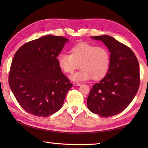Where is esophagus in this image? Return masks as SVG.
Wrapping results in <instances>:
<instances>
[{"label": "esophagus", "mask_w": 148, "mask_h": 148, "mask_svg": "<svg viewBox=\"0 0 148 148\" xmlns=\"http://www.w3.org/2000/svg\"><path fill=\"white\" fill-rule=\"evenodd\" d=\"M74 86H81V84L77 83V82H74Z\"/></svg>", "instance_id": "obj_1"}]
</instances>
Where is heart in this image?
<instances>
[{"label": "heart", "instance_id": "heart-1", "mask_svg": "<svg viewBox=\"0 0 148 148\" xmlns=\"http://www.w3.org/2000/svg\"><path fill=\"white\" fill-rule=\"evenodd\" d=\"M71 53H61L57 59L60 68L67 74L72 73L80 64L82 69L70 76L72 81H87L92 77L100 79L106 76L110 64V54L106 48L80 43L72 47Z\"/></svg>", "mask_w": 148, "mask_h": 148}]
</instances>
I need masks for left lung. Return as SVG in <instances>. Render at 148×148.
<instances>
[{"instance_id": "left-lung-1", "label": "left lung", "mask_w": 148, "mask_h": 148, "mask_svg": "<svg viewBox=\"0 0 148 148\" xmlns=\"http://www.w3.org/2000/svg\"><path fill=\"white\" fill-rule=\"evenodd\" d=\"M102 41L110 53V67L106 76L92 86L87 104L89 110L101 117L119 114L134 98L139 88V64L134 52L108 35L91 36Z\"/></svg>"}]
</instances>
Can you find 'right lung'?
<instances>
[{
    "mask_svg": "<svg viewBox=\"0 0 148 148\" xmlns=\"http://www.w3.org/2000/svg\"><path fill=\"white\" fill-rule=\"evenodd\" d=\"M69 41L63 36L47 35L27 42L15 53L10 87L29 114L47 117L63 104L72 84L62 72L57 57Z\"/></svg>",
    "mask_w": 148,
    "mask_h": 148,
    "instance_id": "1",
    "label": "right lung"
}]
</instances>
